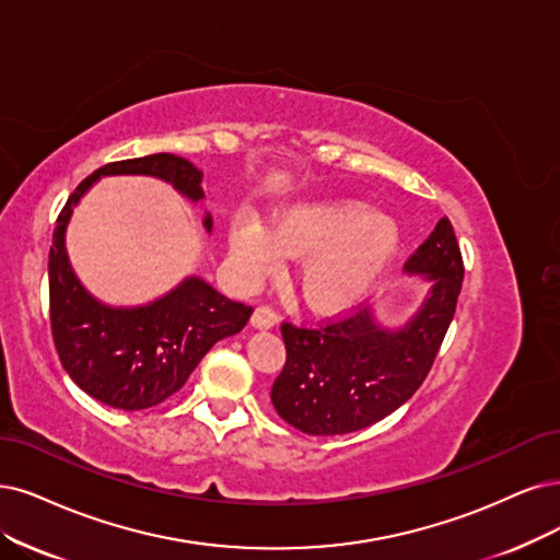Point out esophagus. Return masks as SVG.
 Returning a JSON list of instances; mask_svg holds the SVG:
<instances>
[{
  "instance_id": "obj_1",
  "label": "esophagus",
  "mask_w": 560,
  "mask_h": 560,
  "mask_svg": "<svg viewBox=\"0 0 560 560\" xmlns=\"http://www.w3.org/2000/svg\"><path fill=\"white\" fill-rule=\"evenodd\" d=\"M277 323H279V316L269 306H258L252 316V325L256 329H272Z\"/></svg>"
}]
</instances>
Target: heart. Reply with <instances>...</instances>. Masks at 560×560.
I'll use <instances>...</instances> for the list:
<instances>
[{
	"label": "heart",
	"mask_w": 560,
	"mask_h": 560,
	"mask_svg": "<svg viewBox=\"0 0 560 560\" xmlns=\"http://www.w3.org/2000/svg\"><path fill=\"white\" fill-rule=\"evenodd\" d=\"M401 228L366 205L304 202L275 217L272 231L246 221L231 235V260L254 281L277 269L283 256L302 258L298 288L308 308L339 314L362 302L395 262Z\"/></svg>",
	"instance_id": "b5f03b06"
}]
</instances>
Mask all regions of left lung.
<instances>
[{
    "instance_id": "1",
    "label": "left lung",
    "mask_w": 560,
    "mask_h": 560,
    "mask_svg": "<svg viewBox=\"0 0 560 560\" xmlns=\"http://www.w3.org/2000/svg\"><path fill=\"white\" fill-rule=\"evenodd\" d=\"M429 291L416 314L387 327L376 308L320 327L281 325L285 364L272 385L279 416L308 436L353 433L404 406L427 378L454 318L464 262L443 217L404 267Z\"/></svg>"
}]
</instances>
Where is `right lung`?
<instances>
[{
    "mask_svg": "<svg viewBox=\"0 0 560 560\" xmlns=\"http://www.w3.org/2000/svg\"><path fill=\"white\" fill-rule=\"evenodd\" d=\"M156 177L189 202H202V171L175 154H150L103 165L67 200L57 217L48 258L50 323L61 366L96 401L119 410L161 404L186 383L217 341L237 335L254 308L228 300L200 277H186L168 293L138 306H113L94 298L67 252L73 210L101 177ZM202 228L212 233V214Z\"/></svg>",
    "mask_w": 560,
    "mask_h": 560,
    "instance_id": "1",
    "label": "right lung"
}]
</instances>
